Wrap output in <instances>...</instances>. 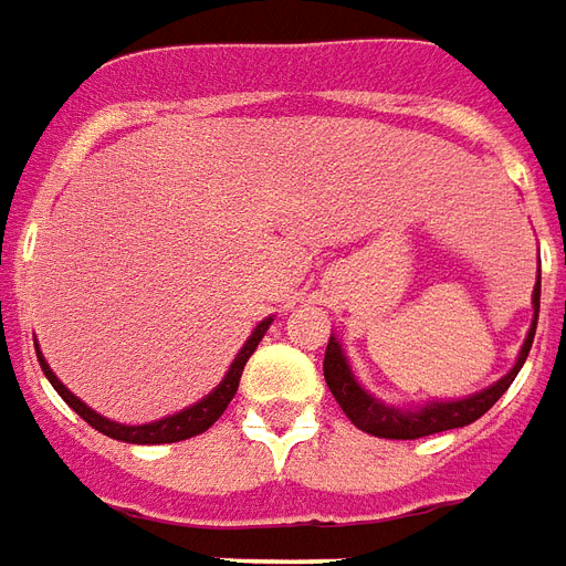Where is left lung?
Wrapping results in <instances>:
<instances>
[{"label": "left lung", "mask_w": 566, "mask_h": 566, "mask_svg": "<svg viewBox=\"0 0 566 566\" xmlns=\"http://www.w3.org/2000/svg\"><path fill=\"white\" fill-rule=\"evenodd\" d=\"M531 308H534V321H531L525 345L518 350L516 366L510 368L504 378L495 380L492 387L480 389L474 396H464V399L455 401H429V405H422L417 411H401V408L384 405V401L375 399L371 392H366V389L359 387V380L354 378V371L347 366L345 350H342V345L336 342V336H329V345H326L324 354L326 387L336 396L338 408L347 413V420L354 422L357 429H363V432L375 434V438L413 441V438H426V434L471 426V422L480 420V417L504 396L506 387L516 380L522 363L528 359L531 342H534V333H537L539 317V275L537 284H534V294H531Z\"/></svg>", "instance_id": "left-lung-1"}]
</instances>
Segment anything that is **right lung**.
Masks as SVG:
<instances>
[{"mask_svg": "<svg viewBox=\"0 0 566 566\" xmlns=\"http://www.w3.org/2000/svg\"><path fill=\"white\" fill-rule=\"evenodd\" d=\"M270 324H272V317H266V321H261V324L254 326V333L249 336V342L240 347L237 359L230 363L224 380H221L219 387L212 389L209 396H203L200 401H195V405H191V408H186V411L170 413V417H165V420L144 422V426H125V422H113V420H107V417H102V413H95L90 405H83V401L77 399V396H74V392H71V389L65 387L60 378H56V375H53V368L48 366V359L41 357L38 345H35V354H38V363H41V371L48 375V380L53 384V389H56L62 399H65V405H69V408H74V413H77V417H83V420L90 422L92 429H98V432L107 434V438H113V441H125V443H177V441H186V438H195V434H200V432H207L209 426L219 420L221 413L228 411L230 399L237 396V387H240L242 368H245L249 357L254 354V347L261 345L263 333L270 329Z\"/></svg>", "mask_w": 566, "mask_h": 566, "instance_id": "obj_1", "label": "right lung"}]
</instances>
